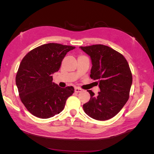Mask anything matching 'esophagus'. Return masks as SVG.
I'll list each match as a JSON object with an SVG mask.
<instances>
[{"mask_svg":"<svg viewBox=\"0 0 154 154\" xmlns=\"http://www.w3.org/2000/svg\"><path fill=\"white\" fill-rule=\"evenodd\" d=\"M74 90H75V92H81V91H82V88H79V87H77L74 88Z\"/></svg>","mask_w":154,"mask_h":154,"instance_id":"34e87169","label":"esophagus"}]
</instances>
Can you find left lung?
I'll return each instance as SVG.
<instances>
[{
    "label": "left lung",
    "mask_w": 154,
    "mask_h": 154,
    "mask_svg": "<svg viewBox=\"0 0 154 154\" xmlns=\"http://www.w3.org/2000/svg\"><path fill=\"white\" fill-rule=\"evenodd\" d=\"M92 61L90 77L98 80L97 96L87 91L91 99L83 105L89 117L99 121L111 119L122 110L129 98L132 75L127 60L109 46L97 44L80 47Z\"/></svg>",
    "instance_id": "left-lung-1"
}]
</instances>
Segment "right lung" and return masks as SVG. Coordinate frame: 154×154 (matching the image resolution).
<instances>
[{
    "label": "right lung",
    "mask_w": 154,
    "mask_h": 154,
    "mask_svg": "<svg viewBox=\"0 0 154 154\" xmlns=\"http://www.w3.org/2000/svg\"><path fill=\"white\" fill-rule=\"evenodd\" d=\"M75 49L71 45L49 43L38 46L23 58L16 75V85L22 103L37 118L47 119L63 110L73 87H60L52 74L61 66L65 56Z\"/></svg>",
    "instance_id": "right-lung-1"
}]
</instances>
